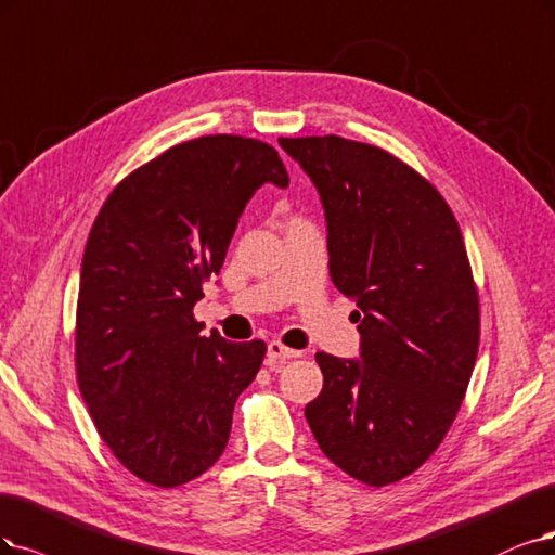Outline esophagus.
<instances>
[{"label": "esophagus", "instance_id": "1", "mask_svg": "<svg viewBox=\"0 0 555 555\" xmlns=\"http://www.w3.org/2000/svg\"><path fill=\"white\" fill-rule=\"evenodd\" d=\"M301 357L299 350H293V347H285L281 340H272L270 345H267V365L272 367V371H276V367H281L288 359H297Z\"/></svg>", "mask_w": 555, "mask_h": 555}]
</instances>
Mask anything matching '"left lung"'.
I'll use <instances>...</instances> for the list:
<instances>
[{
    "label": "left lung",
    "instance_id": "obj_1",
    "mask_svg": "<svg viewBox=\"0 0 555 555\" xmlns=\"http://www.w3.org/2000/svg\"><path fill=\"white\" fill-rule=\"evenodd\" d=\"M279 143L315 182L332 281L359 306L361 361L315 354L324 386L306 421L347 476L393 485L433 457L476 365L480 297L460 223L433 182L373 143Z\"/></svg>",
    "mask_w": 555,
    "mask_h": 555
}]
</instances>
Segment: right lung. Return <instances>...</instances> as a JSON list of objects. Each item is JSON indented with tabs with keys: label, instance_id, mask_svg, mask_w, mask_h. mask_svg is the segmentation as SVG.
Wrapping results in <instances>:
<instances>
[{
	"label": "right lung",
	"instance_id": "right-lung-1",
	"mask_svg": "<svg viewBox=\"0 0 555 555\" xmlns=\"http://www.w3.org/2000/svg\"><path fill=\"white\" fill-rule=\"evenodd\" d=\"M288 188L276 149L205 134L122 178L81 260L75 373L100 439L139 480L178 487L205 474L267 345L201 336L194 304L223 264L246 201Z\"/></svg>",
	"mask_w": 555,
	"mask_h": 555
}]
</instances>
